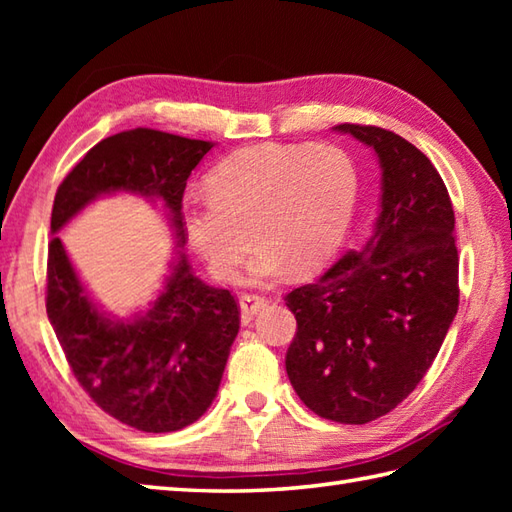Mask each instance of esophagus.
Returning a JSON list of instances; mask_svg holds the SVG:
<instances>
[{"instance_id":"esophagus-1","label":"esophagus","mask_w":512,"mask_h":512,"mask_svg":"<svg viewBox=\"0 0 512 512\" xmlns=\"http://www.w3.org/2000/svg\"><path fill=\"white\" fill-rule=\"evenodd\" d=\"M264 306H266V299L259 297V295H242V297H239V310H242V321L248 323Z\"/></svg>"}]
</instances>
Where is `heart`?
Returning a JSON list of instances; mask_svg holds the SVG:
<instances>
[{"mask_svg":"<svg viewBox=\"0 0 512 512\" xmlns=\"http://www.w3.org/2000/svg\"><path fill=\"white\" fill-rule=\"evenodd\" d=\"M206 191L184 213L195 253L215 279L235 281L253 233L248 279L270 284L288 266L306 275L330 262L352 224L358 178L334 145L257 143L224 158Z\"/></svg>","mask_w":512,"mask_h":512,"instance_id":"obj_1","label":"heart"}]
</instances>
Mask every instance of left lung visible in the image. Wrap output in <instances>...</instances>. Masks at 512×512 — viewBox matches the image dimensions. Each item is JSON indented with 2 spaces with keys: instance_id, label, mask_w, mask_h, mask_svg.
I'll return each instance as SVG.
<instances>
[{
  "instance_id": "8db88e82",
  "label": "left lung",
  "mask_w": 512,
  "mask_h": 512,
  "mask_svg": "<svg viewBox=\"0 0 512 512\" xmlns=\"http://www.w3.org/2000/svg\"><path fill=\"white\" fill-rule=\"evenodd\" d=\"M332 129L376 154L378 215L363 250L286 297L297 319L286 372L317 416L365 424L400 405L438 356L458 312L460 259L453 204L431 160L387 129Z\"/></svg>"
}]
</instances>
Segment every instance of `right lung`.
<instances>
[{"label":"right lung","mask_w":512,"mask_h":512,"mask_svg":"<svg viewBox=\"0 0 512 512\" xmlns=\"http://www.w3.org/2000/svg\"><path fill=\"white\" fill-rule=\"evenodd\" d=\"M215 147L136 127L94 145L54 195L46 310L72 374L112 418L138 431L169 433L202 418L217 396L239 332L224 288L195 277L184 248L182 195L191 171ZM132 192L160 205L177 250L156 300L129 318L107 313L84 288L56 235L85 205Z\"/></svg>","instance_id":"obj_1"}]
</instances>
